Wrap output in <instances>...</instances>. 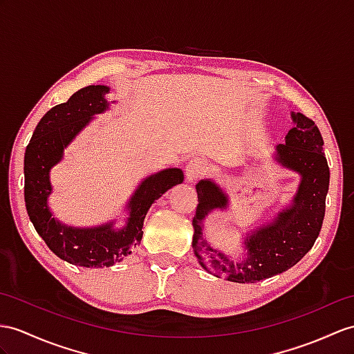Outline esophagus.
I'll use <instances>...</instances> for the list:
<instances>
[{"label": "esophagus", "mask_w": 354, "mask_h": 354, "mask_svg": "<svg viewBox=\"0 0 354 354\" xmlns=\"http://www.w3.org/2000/svg\"><path fill=\"white\" fill-rule=\"evenodd\" d=\"M185 171H186L187 182H195V180H198L205 174L207 165H205V162L203 159L195 158V159H191L186 163Z\"/></svg>", "instance_id": "34e87169"}]
</instances>
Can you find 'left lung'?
Returning <instances> with one entry per match:
<instances>
[{
    "mask_svg": "<svg viewBox=\"0 0 354 354\" xmlns=\"http://www.w3.org/2000/svg\"><path fill=\"white\" fill-rule=\"evenodd\" d=\"M295 127L286 136V144L277 145V160L282 167L300 174V185L292 203L267 225L248 232V254L240 263L218 249L203 236V219L214 209H227L228 196L212 180L196 185L198 205L192 219V248L203 269L218 278L239 283H252L272 278L299 263L320 234L329 191V167L323 153V138L311 118L291 112Z\"/></svg>",
    "mask_w": 354,
    "mask_h": 354,
    "instance_id": "1",
    "label": "left lung"
}]
</instances>
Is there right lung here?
Instances as JSON below:
<instances>
[{"label": "right lung", "mask_w": 354, "mask_h": 354, "mask_svg": "<svg viewBox=\"0 0 354 354\" xmlns=\"http://www.w3.org/2000/svg\"><path fill=\"white\" fill-rule=\"evenodd\" d=\"M108 91L106 85H88L66 103L49 109L34 131L24 158V196L30 221L50 251L81 267H109L131 254L141 242L150 205L185 178L180 168L163 169L144 178L127 203L129 218L122 230H115L114 222L91 228L67 227L53 218L48 207V196L53 192L49 171L62 160L64 149L93 115L108 109Z\"/></svg>", "instance_id": "right-lung-1"}]
</instances>
